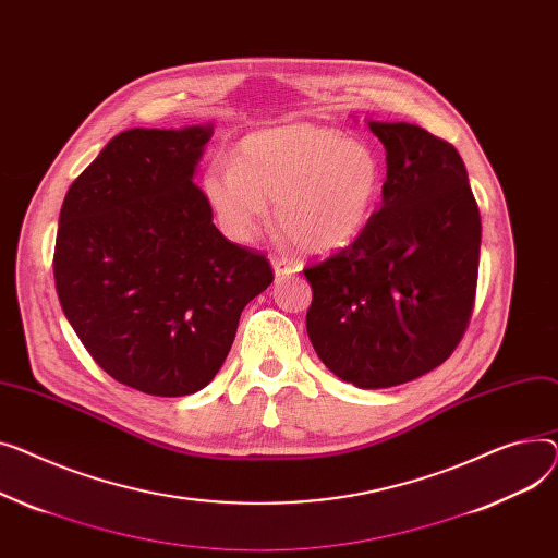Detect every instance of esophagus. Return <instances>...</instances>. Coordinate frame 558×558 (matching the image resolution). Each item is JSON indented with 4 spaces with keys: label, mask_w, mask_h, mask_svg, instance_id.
<instances>
[{
    "label": "esophagus",
    "mask_w": 558,
    "mask_h": 558,
    "mask_svg": "<svg viewBox=\"0 0 558 558\" xmlns=\"http://www.w3.org/2000/svg\"><path fill=\"white\" fill-rule=\"evenodd\" d=\"M272 270H275L277 279H286L294 272H300L302 266L294 264V260H288V258H272Z\"/></svg>",
    "instance_id": "34e87169"
}]
</instances>
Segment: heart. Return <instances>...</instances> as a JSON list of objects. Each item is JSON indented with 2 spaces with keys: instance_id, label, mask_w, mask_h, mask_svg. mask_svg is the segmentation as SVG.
Listing matches in <instances>:
<instances>
[{
  "instance_id": "1",
  "label": "heart",
  "mask_w": 558,
  "mask_h": 558,
  "mask_svg": "<svg viewBox=\"0 0 558 558\" xmlns=\"http://www.w3.org/2000/svg\"><path fill=\"white\" fill-rule=\"evenodd\" d=\"M383 180L372 146L338 128L298 121L247 135L234 161H211L203 191L234 241H252L275 203V222L294 247L326 256L365 232Z\"/></svg>"
}]
</instances>
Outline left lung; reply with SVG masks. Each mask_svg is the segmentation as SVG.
I'll list each match as a JSON object with an SVG mask.
<instances>
[{
	"label": "left lung",
	"mask_w": 558,
	"mask_h": 558,
	"mask_svg": "<svg viewBox=\"0 0 558 558\" xmlns=\"http://www.w3.org/2000/svg\"><path fill=\"white\" fill-rule=\"evenodd\" d=\"M385 146L383 203L347 250L304 270L306 331L322 363L360 389L439 367L471 319L482 222L448 142L405 121H367Z\"/></svg>",
	"instance_id": "left-lung-1"
}]
</instances>
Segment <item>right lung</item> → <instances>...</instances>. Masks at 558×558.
I'll return each mask as SVG.
<instances>
[{
	"label": "right lung",
	"mask_w": 558,
	"mask_h": 558,
	"mask_svg": "<svg viewBox=\"0 0 558 558\" xmlns=\"http://www.w3.org/2000/svg\"><path fill=\"white\" fill-rule=\"evenodd\" d=\"M214 123L130 128L74 180L53 277L96 365L153 397L207 387L247 302L272 283L264 254L229 243L193 184Z\"/></svg>",
	"instance_id": "right-lung-1"
}]
</instances>
